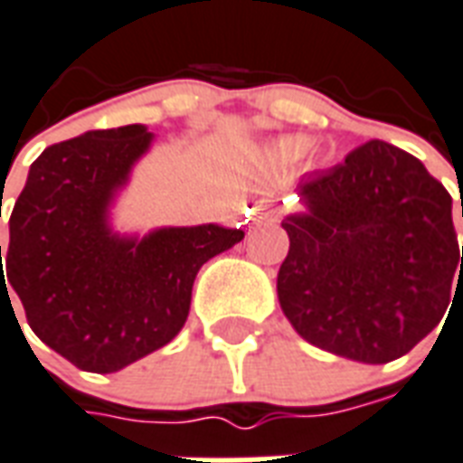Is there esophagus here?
Wrapping results in <instances>:
<instances>
[{
	"label": "esophagus",
	"mask_w": 463,
	"mask_h": 463,
	"mask_svg": "<svg viewBox=\"0 0 463 463\" xmlns=\"http://www.w3.org/2000/svg\"><path fill=\"white\" fill-rule=\"evenodd\" d=\"M260 211H265V215H269V218H275V211H272V208H269V205H262L260 203Z\"/></svg>",
	"instance_id": "1"
}]
</instances>
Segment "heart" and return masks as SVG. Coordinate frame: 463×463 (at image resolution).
<instances>
[{
	"instance_id": "b5f03b06",
	"label": "heart",
	"mask_w": 463,
	"mask_h": 463,
	"mask_svg": "<svg viewBox=\"0 0 463 463\" xmlns=\"http://www.w3.org/2000/svg\"><path fill=\"white\" fill-rule=\"evenodd\" d=\"M309 146H311L309 137L289 135V137H282V139L277 142V154L284 156V159H299L301 154L309 152Z\"/></svg>"
}]
</instances>
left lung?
Here are the masks:
<instances>
[{"mask_svg": "<svg viewBox=\"0 0 463 463\" xmlns=\"http://www.w3.org/2000/svg\"><path fill=\"white\" fill-rule=\"evenodd\" d=\"M297 196L307 211L282 221L289 252L277 275L294 331L358 363L410 354L463 272L449 191L417 156L371 139L334 169L304 174Z\"/></svg>", "mask_w": 463, "mask_h": 463, "instance_id": "obj_1", "label": "left lung"}]
</instances>
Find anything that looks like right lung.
Instances as JSON below:
<instances>
[{
    "mask_svg": "<svg viewBox=\"0 0 463 463\" xmlns=\"http://www.w3.org/2000/svg\"><path fill=\"white\" fill-rule=\"evenodd\" d=\"M152 139L127 125L43 149L9 218L6 269L0 245V297L16 292L31 331L80 371H122L169 344L198 269L245 238L215 222L112 231L109 205Z\"/></svg>",
    "mask_w": 463,
    "mask_h": 463,
    "instance_id": "obj_1",
    "label": "right lung"
}]
</instances>
